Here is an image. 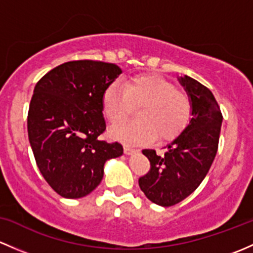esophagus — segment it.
Wrapping results in <instances>:
<instances>
[{
	"label": "esophagus",
	"instance_id": "34e87169",
	"mask_svg": "<svg viewBox=\"0 0 253 253\" xmlns=\"http://www.w3.org/2000/svg\"><path fill=\"white\" fill-rule=\"evenodd\" d=\"M135 152H137L136 148L131 147V146H127V145L124 146V153H126V155H132V153H135Z\"/></svg>",
	"mask_w": 253,
	"mask_h": 253
}]
</instances>
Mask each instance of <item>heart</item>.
<instances>
[{
	"label": "heart",
	"instance_id": "1",
	"mask_svg": "<svg viewBox=\"0 0 253 253\" xmlns=\"http://www.w3.org/2000/svg\"><path fill=\"white\" fill-rule=\"evenodd\" d=\"M134 107L136 121L126 122L111 130L112 135L126 144L170 141L189 126L192 106L190 97L170 82L155 74L129 77L124 85L111 84L102 96L103 116L112 124L121 123Z\"/></svg>",
	"mask_w": 253,
	"mask_h": 253
}]
</instances>
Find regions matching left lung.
<instances>
[{"label":"left lung","mask_w":253,"mask_h":253,"mask_svg":"<svg viewBox=\"0 0 253 253\" xmlns=\"http://www.w3.org/2000/svg\"><path fill=\"white\" fill-rule=\"evenodd\" d=\"M179 82L191 100L189 126L167 145L163 156L142 150L151 167L139 186L150 201L163 207L181 202L202 183L214 161L223 121L219 105L205 85L187 75Z\"/></svg>","instance_id":"8db88e82"}]
</instances>
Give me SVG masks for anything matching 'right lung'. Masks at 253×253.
Here are the masks:
<instances>
[{"instance_id":"add662e5","label":"right lung","mask_w":253,"mask_h":253,"mask_svg":"<svg viewBox=\"0 0 253 253\" xmlns=\"http://www.w3.org/2000/svg\"><path fill=\"white\" fill-rule=\"evenodd\" d=\"M122 69L100 61H70L46 73L34 88L28 135L36 165L58 195L80 199L103 178L106 161L123 155L106 130L102 96Z\"/></svg>"}]
</instances>
